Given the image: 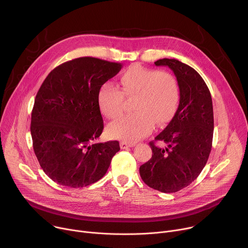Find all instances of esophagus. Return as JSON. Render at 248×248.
I'll return each instance as SVG.
<instances>
[{"label": "esophagus", "instance_id": "34e87169", "mask_svg": "<svg viewBox=\"0 0 248 248\" xmlns=\"http://www.w3.org/2000/svg\"><path fill=\"white\" fill-rule=\"evenodd\" d=\"M120 145H121L122 149H126L128 147L135 146V142H126V141H122V142L120 143Z\"/></svg>", "mask_w": 248, "mask_h": 248}]
</instances>
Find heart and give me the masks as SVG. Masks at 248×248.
Returning <instances> with one entry per match:
<instances>
[{
	"label": "heart",
	"mask_w": 248,
	"mask_h": 248,
	"mask_svg": "<svg viewBox=\"0 0 248 248\" xmlns=\"http://www.w3.org/2000/svg\"><path fill=\"white\" fill-rule=\"evenodd\" d=\"M121 89L111 82L103 83L97 93L101 113L108 119L118 118L123 111L124 97L134 95L131 114L124 115L108 125L110 136L135 141L154 127L168 124L180 103L179 85L173 76L139 64L129 66L120 78Z\"/></svg>",
	"instance_id": "obj_1"
}]
</instances>
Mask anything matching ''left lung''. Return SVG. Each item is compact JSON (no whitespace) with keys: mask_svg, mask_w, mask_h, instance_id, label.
<instances>
[{"mask_svg":"<svg viewBox=\"0 0 248 248\" xmlns=\"http://www.w3.org/2000/svg\"><path fill=\"white\" fill-rule=\"evenodd\" d=\"M156 65L169 66L180 88V104L167 127L155 137L164 148L149 143L152 158L139 168L142 181L165 193L189 186L209 158L214 131L213 104L210 91L191 66L174 59H162Z\"/></svg>","mask_w":248,"mask_h":248,"instance_id":"8db88e82","label":"left lung"}]
</instances>
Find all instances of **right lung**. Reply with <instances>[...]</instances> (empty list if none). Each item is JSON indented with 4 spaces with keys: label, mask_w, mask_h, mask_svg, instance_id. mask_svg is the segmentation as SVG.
Returning <instances> with one entry per match:
<instances>
[{
    "label": "right lung",
    "mask_w": 248,
    "mask_h": 248,
    "mask_svg": "<svg viewBox=\"0 0 248 248\" xmlns=\"http://www.w3.org/2000/svg\"><path fill=\"white\" fill-rule=\"evenodd\" d=\"M123 67L92 57L65 62L48 75L31 114L33 149L45 173L67 187H83L102 179L119 141L96 142L104 123L99 87Z\"/></svg>",
    "instance_id": "add662e5"
}]
</instances>
